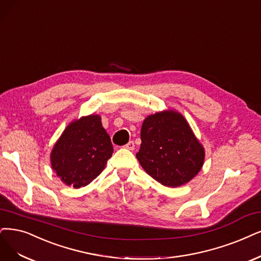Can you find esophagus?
<instances>
[{
	"label": "esophagus",
	"instance_id": "1",
	"mask_svg": "<svg viewBox=\"0 0 261 261\" xmlns=\"http://www.w3.org/2000/svg\"><path fill=\"white\" fill-rule=\"evenodd\" d=\"M125 149H129V150H133L134 147H136V145H134V142L133 141H130L127 145L123 146Z\"/></svg>",
	"mask_w": 261,
	"mask_h": 261
}]
</instances>
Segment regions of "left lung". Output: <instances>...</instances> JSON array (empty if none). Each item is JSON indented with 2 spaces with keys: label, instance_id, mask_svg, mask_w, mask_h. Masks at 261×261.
Wrapping results in <instances>:
<instances>
[{
  "label": "left lung",
  "instance_id": "obj_1",
  "mask_svg": "<svg viewBox=\"0 0 261 261\" xmlns=\"http://www.w3.org/2000/svg\"><path fill=\"white\" fill-rule=\"evenodd\" d=\"M137 158L153 179L167 187H179L203 167L205 151L184 116L175 110L151 114L141 128Z\"/></svg>",
  "mask_w": 261,
  "mask_h": 261
}]
</instances>
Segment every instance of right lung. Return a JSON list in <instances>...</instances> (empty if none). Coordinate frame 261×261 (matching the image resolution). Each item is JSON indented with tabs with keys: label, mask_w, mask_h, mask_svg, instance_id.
<instances>
[{
	"label": "right lung",
	"mask_w": 261,
	"mask_h": 261,
	"mask_svg": "<svg viewBox=\"0 0 261 261\" xmlns=\"http://www.w3.org/2000/svg\"><path fill=\"white\" fill-rule=\"evenodd\" d=\"M113 151L101 116H83L70 122L56 142L50 152L51 168L65 185L85 187L101 174Z\"/></svg>",
	"instance_id": "1"
}]
</instances>
